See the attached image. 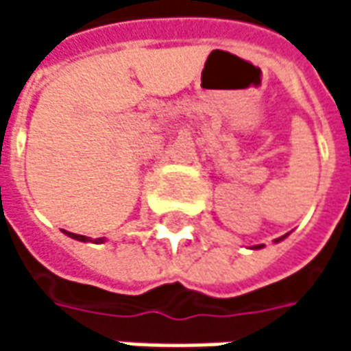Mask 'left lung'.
Here are the masks:
<instances>
[{
  "label": "left lung",
  "mask_w": 351,
  "mask_h": 351,
  "mask_svg": "<svg viewBox=\"0 0 351 351\" xmlns=\"http://www.w3.org/2000/svg\"><path fill=\"white\" fill-rule=\"evenodd\" d=\"M287 235H282L278 239H274V243H280V241H284ZM259 248H263V244H258V246H252V250H259Z\"/></svg>",
  "instance_id": "left-lung-1"
}]
</instances>
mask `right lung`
I'll list each match as a JSON object with an SVG mask.
<instances>
[{"instance_id":"add662e5","label":"right lung","mask_w":351,"mask_h":351,"mask_svg":"<svg viewBox=\"0 0 351 351\" xmlns=\"http://www.w3.org/2000/svg\"><path fill=\"white\" fill-rule=\"evenodd\" d=\"M62 231H64V235L71 237V239H75V241H80V243H95V244H101V243H105V241H107L105 237H101V239H90V237L77 235V233H71V231H65V229H62Z\"/></svg>"}]
</instances>
